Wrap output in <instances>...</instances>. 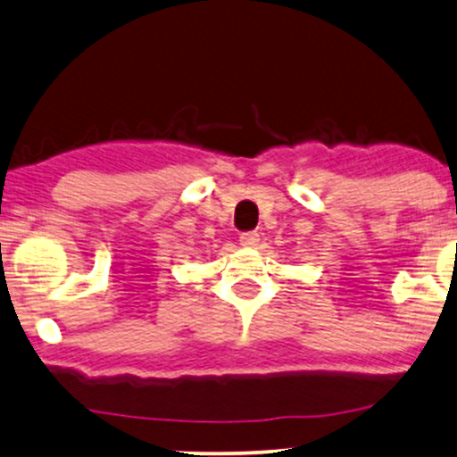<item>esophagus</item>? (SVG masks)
Listing matches in <instances>:
<instances>
[{
	"label": "esophagus",
	"instance_id": "obj_1",
	"mask_svg": "<svg viewBox=\"0 0 457 457\" xmlns=\"http://www.w3.org/2000/svg\"><path fill=\"white\" fill-rule=\"evenodd\" d=\"M259 233L256 230H248V233H241L239 235V244L244 245V248H254V245H259Z\"/></svg>",
	"mask_w": 457,
	"mask_h": 457
}]
</instances>
